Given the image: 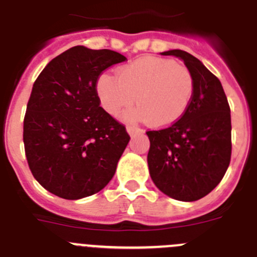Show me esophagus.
Wrapping results in <instances>:
<instances>
[{"mask_svg": "<svg viewBox=\"0 0 257 257\" xmlns=\"http://www.w3.org/2000/svg\"><path fill=\"white\" fill-rule=\"evenodd\" d=\"M127 133H128V135L130 136H135V135H138V134H141L143 133V131L140 130V128H139V127H136V126H127Z\"/></svg>", "mask_w": 257, "mask_h": 257, "instance_id": "34e87169", "label": "esophagus"}]
</instances>
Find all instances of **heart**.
I'll return each mask as SVG.
<instances>
[{"instance_id": "heart-1", "label": "heart", "mask_w": 257, "mask_h": 257, "mask_svg": "<svg viewBox=\"0 0 257 257\" xmlns=\"http://www.w3.org/2000/svg\"><path fill=\"white\" fill-rule=\"evenodd\" d=\"M100 104L110 116H118L135 100L133 117L154 127L176 123L187 110L194 79L185 66L162 57H143L122 66L117 76L103 74L96 81Z\"/></svg>"}]
</instances>
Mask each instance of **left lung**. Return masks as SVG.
<instances>
[{
  "mask_svg": "<svg viewBox=\"0 0 257 257\" xmlns=\"http://www.w3.org/2000/svg\"><path fill=\"white\" fill-rule=\"evenodd\" d=\"M183 61L194 79L187 110L176 123L148 131V166L153 182L180 201H196L218 186L232 153L230 109L219 79L181 49L162 52Z\"/></svg>",
  "mask_w": 257,
  "mask_h": 257,
  "instance_id": "8db88e82",
  "label": "left lung"
}]
</instances>
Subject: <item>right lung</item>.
<instances>
[{
    "mask_svg": "<svg viewBox=\"0 0 257 257\" xmlns=\"http://www.w3.org/2000/svg\"><path fill=\"white\" fill-rule=\"evenodd\" d=\"M126 57L76 46L55 57L33 85L24 118V147L35 180L66 200L99 192L116 172L130 136L109 116L96 80Z\"/></svg>",
    "mask_w": 257,
    "mask_h": 257,
    "instance_id": "add662e5",
    "label": "right lung"
}]
</instances>
